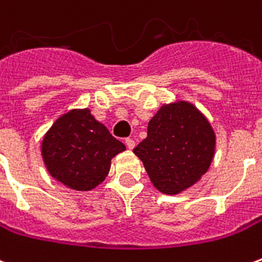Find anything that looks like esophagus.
Instances as JSON below:
<instances>
[{
    "mask_svg": "<svg viewBox=\"0 0 262 262\" xmlns=\"http://www.w3.org/2000/svg\"><path fill=\"white\" fill-rule=\"evenodd\" d=\"M125 143H126V146H127V148H129V150H132V148L135 147V140H132V139H126Z\"/></svg>",
    "mask_w": 262,
    "mask_h": 262,
    "instance_id": "1",
    "label": "esophagus"
}]
</instances>
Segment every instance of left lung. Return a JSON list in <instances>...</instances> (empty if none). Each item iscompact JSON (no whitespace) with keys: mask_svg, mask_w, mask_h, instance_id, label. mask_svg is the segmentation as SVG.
<instances>
[{"mask_svg":"<svg viewBox=\"0 0 262 262\" xmlns=\"http://www.w3.org/2000/svg\"><path fill=\"white\" fill-rule=\"evenodd\" d=\"M216 135L191 102L164 103L150 119L147 137L133 148L160 192L177 195L195 185L214 157Z\"/></svg>","mask_w":262,"mask_h":262,"instance_id":"left-lung-1","label":"left lung"}]
</instances>
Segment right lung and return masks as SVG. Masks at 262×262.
Wrapping results in <instances>:
<instances>
[{
  "instance_id": "add662e5",
  "label": "right lung",
  "mask_w": 262,
  "mask_h": 262,
  "mask_svg": "<svg viewBox=\"0 0 262 262\" xmlns=\"http://www.w3.org/2000/svg\"><path fill=\"white\" fill-rule=\"evenodd\" d=\"M40 148L56 181L75 191H91L106 178L111 160L126 146L85 108L61 115L46 132Z\"/></svg>"
}]
</instances>
